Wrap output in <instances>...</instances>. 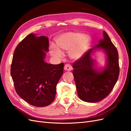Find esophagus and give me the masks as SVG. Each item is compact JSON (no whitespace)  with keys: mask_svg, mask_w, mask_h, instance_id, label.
<instances>
[{"mask_svg":"<svg viewBox=\"0 0 131 131\" xmlns=\"http://www.w3.org/2000/svg\"><path fill=\"white\" fill-rule=\"evenodd\" d=\"M64 69L66 71H71L72 70V67L69 64H66L64 66Z\"/></svg>","mask_w":131,"mask_h":131,"instance_id":"34e87169","label":"esophagus"}]
</instances>
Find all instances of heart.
Segmentation results:
<instances>
[{
	"mask_svg": "<svg viewBox=\"0 0 131 131\" xmlns=\"http://www.w3.org/2000/svg\"><path fill=\"white\" fill-rule=\"evenodd\" d=\"M90 42V38L87 35L73 32L64 33L59 36L56 40L58 48L55 46L51 47V54L54 57L61 58L63 53L60 49L63 51H69L70 57L76 60L80 58L85 54Z\"/></svg>",
	"mask_w": 131,
	"mask_h": 131,
	"instance_id": "obj_1",
	"label": "heart"
}]
</instances>
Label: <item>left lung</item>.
Segmentation results:
<instances>
[{"mask_svg": "<svg viewBox=\"0 0 131 131\" xmlns=\"http://www.w3.org/2000/svg\"><path fill=\"white\" fill-rule=\"evenodd\" d=\"M103 36V39L99 41L97 45L89 50L73 65L78 96L86 102L96 103L106 97L113 90L119 76L117 50L105 31ZM96 48L103 49L108 58L106 67L101 71L94 68V62L90 56L93 50Z\"/></svg>", "mask_w": 131, "mask_h": 131, "instance_id": "8db88e82", "label": "left lung"}]
</instances>
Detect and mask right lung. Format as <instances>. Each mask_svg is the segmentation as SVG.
Instances as JSON below:
<instances>
[{
	"mask_svg": "<svg viewBox=\"0 0 131 131\" xmlns=\"http://www.w3.org/2000/svg\"><path fill=\"white\" fill-rule=\"evenodd\" d=\"M49 44L46 37L28 35L16 48L11 66L16 92L28 103L38 107L53 101L64 69L63 63L52 64L44 61Z\"/></svg>",
	"mask_w": 131,
	"mask_h": 131,
	"instance_id": "obj_1",
	"label": "right lung"
}]
</instances>
